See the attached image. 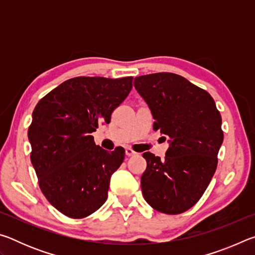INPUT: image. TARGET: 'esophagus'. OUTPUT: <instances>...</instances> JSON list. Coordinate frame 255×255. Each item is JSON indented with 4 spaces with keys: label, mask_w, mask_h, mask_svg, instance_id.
Wrapping results in <instances>:
<instances>
[{
    "label": "esophagus",
    "mask_w": 255,
    "mask_h": 255,
    "mask_svg": "<svg viewBox=\"0 0 255 255\" xmlns=\"http://www.w3.org/2000/svg\"><path fill=\"white\" fill-rule=\"evenodd\" d=\"M126 155L127 156H133V155H136V152L133 150L132 148H126Z\"/></svg>",
    "instance_id": "34e87169"
}]
</instances>
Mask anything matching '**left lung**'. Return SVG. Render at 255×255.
<instances>
[{
  "label": "left lung",
  "instance_id": "obj_1",
  "mask_svg": "<svg viewBox=\"0 0 255 255\" xmlns=\"http://www.w3.org/2000/svg\"><path fill=\"white\" fill-rule=\"evenodd\" d=\"M138 93L155 119L154 130L170 140L164 159L146 152L140 185L147 204L178 215L195 206L217 169L224 133L222 116L206 90L173 73L135 77Z\"/></svg>",
  "mask_w": 255,
  "mask_h": 255
}]
</instances>
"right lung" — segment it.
<instances>
[{"instance_id":"1","label":"right lung","mask_w":255,"mask_h":255,"mask_svg":"<svg viewBox=\"0 0 255 255\" xmlns=\"http://www.w3.org/2000/svg\"><path fill=\"white\" fill-rule=\"evenodd\" d=\"M132 77L77 76L37 103L28 129L30 159L46 199L70 218L88 217L105 204L125 149L99 147L91 135L128 97Z\"/></svg>"}]
</instances>
